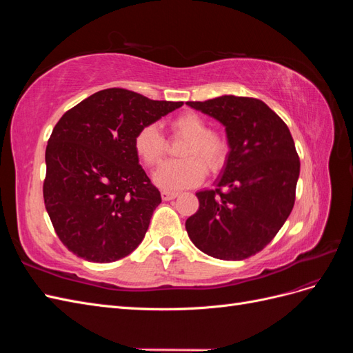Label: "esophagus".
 I'll return each mask as SVG.
<instances>
[{
    "label": "esophagus",
    "instance_id": "34e87169",
    "mask_svg": "<svg viewBox=\"0 0 353 353\" xmlns=\"http://www.w3.org/2000/svg\"><path fill=\"white\" fill-rule=\"evenodd\" d=\"M160 194H162V199H163V200H174L175 197H178V193H176V191H168V190H163L162 193H160Z\"/></svg>",
    "mask_w": 353,
    "mask_h": 353
}]
</instances>
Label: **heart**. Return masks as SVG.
I'll return each mask as SVG.
<instances>
[{
    "mask_svg": "<svg viewBox=\"0 0 353 353\" xmlns=\"http://www.w3.org/2000/svg\"><path fill=\"white\" fill-rule=\"evenodd\" d=\"M174 135L187 138L181 147V160H170L160 166L153 179L165 190H181L200 184L208 172H216L228 156V143L222 134L209 130L205 117L194 112H185L170 122ZM134 148L147 166H156L166 153V140L159 126H141L134 138Z\"/></svg>",
    "mask_w": 353,
    "mask_h": 353,
    "instance_id": "1",
    "label": "heart"
}]
</instances>
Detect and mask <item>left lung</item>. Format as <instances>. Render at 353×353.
Masks as SVG:
<instances>
[{"label": "left lung", "mask_w": 353, "mask_h": 353, "mask_svg": "<svg viewBox=\"0 0 353 353\" xmlns=\"http://www.w3.org/2000/svg\"><path fill=\"white\" fill-rule=\"evenodd\" d=\"M187 104L225 126L230 145L216 188L196 193L200 206L185 221L188 237L212 258H250L271 243L294 206L301 160L293 137L258 99L222 95Z\"/></svg>", "instance_id": "left-lung-1"}]
</instances>
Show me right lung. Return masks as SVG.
Masks as SVG:
<instances>
[{
    "label": "right lung",
    "mask_w": 353,
    "mask_h": 353,
    "mask_svg": "<svg viewBox=\"0 0 353 353\" xmlns=\"http://www.w3.org/2000/svg\"><path fill=\"white\" fill-rule=\"evenodd\" d=\"M181 105L109 88L60 117L47 144L42 193L57 237L72 253L109 263L143 241L162 197L138 163L134 138Z\"/></svg>",
    "instance_id": "1"
}]
</instances>
